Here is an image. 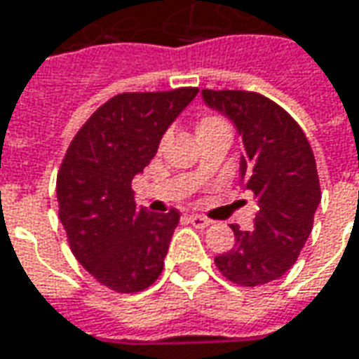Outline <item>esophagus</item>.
Segmentation results:
<instances>
[{"label": "esophagus", "instance_id": "34e87169", "mask_svg": "<svg viewBox=\"0 0 359 359\" xmlns=\"http://www.w3.org/2000/svg\"><path fill=\"white\" fill-rule=\"evenodd\" d=\"M190 223L196 226V229H208L211 225V219L203 217V215H190Z\"/></svg>", "mask_w": 359, "mask_h": 359}]
</instances>
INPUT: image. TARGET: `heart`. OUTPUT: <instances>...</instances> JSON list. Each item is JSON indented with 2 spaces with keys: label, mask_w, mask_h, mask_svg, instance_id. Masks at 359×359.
Masks as SVG:
<instances>
[{
  "label": "heart",
  "mask_w": 359,
  "mask_h": 359,
  "mask_svg": "<svg viewBox=\"0 0 359 359\" xmlns=\"http://www.w3.org/2000/svg\"><path fill=\"white\" fill-rule=\"evenodd\" d=\"M217 128H229V125H226V121H223L221 117H215V115H208V117L200 118V123H198V134L210 133V130H217ZM167 136H169V134H163V136H161V140H159V148H163L165 146Z\"/></svg>",
  "instance_id": "heart-1"
}]
</instances>
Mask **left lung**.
<instances>
[{
  "instance_id": "1",
  "label": "left lung",
  "mask_w": 359,
  "mask_h": 359,
  "mask_svg": "<svg viewBox=\"0 0 359 359\" xmlns=\"http://www.w3.org/2000/svg\"><path fill=\"white\" fill-rule=\"evenodd\" d=\"M202 95L242 134L241 175L259 208L252 233L231 225L234 246L215 267L234 285H267L292 267L313 229L321 202L316 157L300 125L264 94L205 88Z\"/></svg>"
}]
</instances>
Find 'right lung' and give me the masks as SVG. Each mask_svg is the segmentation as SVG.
<instances>
[{
    "mask_svg": "<svg viewBox=\"0 0 359 359\" xmlns=\"http://www.w3.org/2000/svg\"><path fill=\"white\" fill-rule=\"evenodd\" d=\"M198 88L123 92L100 105L69 144L57 172L59 219L79 264L118 294L154 285L180 213H148L133 179Z\"/></svg>",
    "mask_w": 359,
    "mask_h": 359,
    "instance_id": "1",
    "label": "right lung"
}]
</instances>
